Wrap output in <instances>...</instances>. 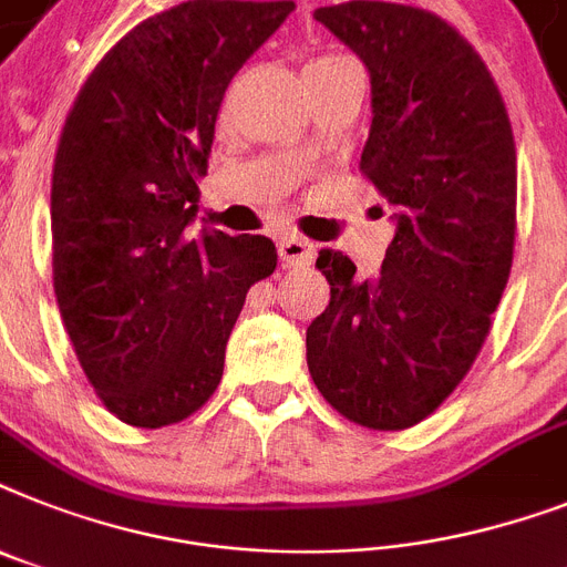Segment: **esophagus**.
<instances>
[{
	"label": "esophagus",
	"mask_w": 567,
	"mask_h": 567,
	"mask_svg": "<svg viewBox=\"0 0 567 567\" xmlns=\"http://www.w3.org/2000/svg\"><path fill=\"white\" fill-rule=\"evenodd\" d=\"M317 250L315 244L306 241L299 236H282L279 238V259L288 265V268H308L315 261Z\"/></svg>",
	"instance_id": "esophagus-1"
}]
</instances>
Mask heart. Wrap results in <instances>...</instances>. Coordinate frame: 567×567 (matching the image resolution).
Returning a JSON list of instances; mask_svg holds the SVG:
<instances>
[{
    "mask_svg": "<svg viewBox=\"0 0 567 567\" xmlns=\"http://www.w3.org/2000/svg\"><path fill=\"white\" fill-rule=\"evenodd\" d=\"M320 60H334V58H320Z\"/></svg>",
    "mask_w": 567,
    "mask_h": 567,
    "instance_id": "1",
    "label": "heart"
}]
</instances>
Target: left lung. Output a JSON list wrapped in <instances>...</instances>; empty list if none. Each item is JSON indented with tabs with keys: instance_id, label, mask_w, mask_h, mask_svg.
Segmentation results:
<instances>
[{
	"instance_id": "obj_1",
	"label": "left lung",
	"mask_w": 567,
	"mask_h": 567,
	"mask_svg": "<svg viewBox=\"0 0 567 567\" xmlns=\"http://www.w3.org/2000/svg\"><path fill=\"white\" fill-rule=\"evenodd\" d=\"M370 72L361 168L395 224L381 274L323 250L326 311L306 331L326 402L375 431L434 413L475 363L513 268L515 142L481 54L434 13L352 0L317 8Z\"/></svg>"
}]
</instances>
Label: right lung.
<instances>
[{
  "label": "right lung",
  "mask_w": 567,
  "mask_h": 567,
  "mask_svg": "<svg viewBox=\"0 0 567 567\" xmlns=\"http://www.w3.org/2000/svg\"><path fill=\"white\" fill-rule=\"evenodd\" d=\"M297 4L188 0L118 40L81 86L52 174L60 317L122 422L174 425L215 393L265 236L197 233L215 118L241 63Z\"/></svg>",
  "instance_id": "1"
}]
</instances>
